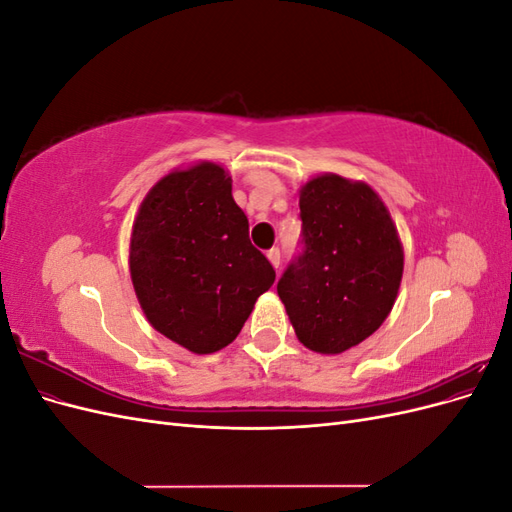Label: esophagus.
Returning <instances> with one entry per match:
<instances>
[{
	"label": "esophagus",
	"mask_w": 512,
	"mask_h": 512,
	"mask_svg": "<svg viewBox=\"0 0 512 512\" xmlns=\"http://www.w3.org/2000/svg\"><path fill=\"white\" fill-rule=\"evenodd\" d=\"M267 258H269V262H271V265H273L275 269H280V262H282L280 247H271V250L267 252Z\"/></svg>",
	"instance_id": "34e87169"
}]
</instances>
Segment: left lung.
<instances>
[{
    "label": "left lung",
    "mask_w": 512,
    "mask_h": 512,
    "mask_svg": "<svg viewBox=\"0 0 512 512\" xmlns=\"http://www.w3.org/2000/svg\"><path fill=\"white\" fill-rule=\"evenodd\" d=\"M301 254L277 282L299 342L339 354L380 329L404 275V247L382 198L324 173L299 192Z\"/></svg>",
    "instance_id": "left-lung-1"
}]
</instances>
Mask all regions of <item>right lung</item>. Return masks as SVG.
<instances>
[{
    "mask_svg": "<svg viewBox=\"0 0 512 512\" xmlns=\"http://www.w3.org/2000/svg\"><path fill=\"white\" fill-rule=\"evenodd\" d=\"M220 164L200 162L162 177L138 209L130 239L134 292L151 327L194 354L239 335L275 282Z\"/></svg>",
    "mask_w": 512,
    "mask_h": 512,
    "instance_id": "right-lung-1",
    "label": "right lung"
}]
</instances>
